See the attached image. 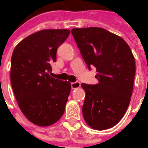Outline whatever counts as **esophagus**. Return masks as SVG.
Returning <instances> with one entry per match:
<instances>
[{
    "label": "esophagus",
    "instance_id": "34e87169",
    "mask_svg": "<svg viewBox=\"0 0 148 148\" xmlns=\"http://www.w3.org/2000/svg\"><path fill=\"white\" fill-rule=\"evenodd\" d=\"M80 86H81V83L78 82V81H77V82H73L71 83V88L72 89H77V88H80Z\"/></svg>",
    "mask_w": 148,
    "mask_h": 148
}]
</instances>
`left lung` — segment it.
Segmentation results:
<instances>
[{
  "mask_svg": "<svg viewBox=\"0 0 148 148\" xmlns=\"http://www.w3.org/2000/svg\"><path fill=\"white\" fill-rule=\"evenodd\" d=\"M72 35L89 70L95 67L96 84H81L85 91L82 113L88 125L103 131L122 119L131 101L135 60L119 36L101 27L74 28Z\"/></svg>",
  "mask_w": 148,
  "mask_h": 148,
  "instance_id": "8db88e82",
  "label": "left lung"
}]
</instances>
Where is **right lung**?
<instances>
[{
	"instance_id": "1",
	"label": "right lung",
	"mask_w": 148,
	"mask_h": 148,
	"mask_svg": "<svg viewBox=\"0 0 148 148\" xmlns=\"http://www.w3.org/2000/svg\"><path fill=\"white\" fill-rule=\"evenodd\" d=\"M70 32L67 29L38 31L13 51L10 82L15 98L24 116L38 126L52 125L64 113L71 83L51 77L49 72L58 47Z\"/></svg>"
}]
</instances>
